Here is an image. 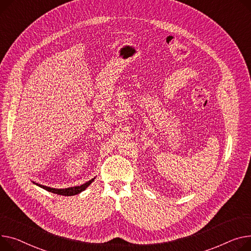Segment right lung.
I'll use <instances>...</instances> for the list:
<instances>
[{
  "instance_id": "1",
  "label": "right lung",
  "mask_w": 251,
  "mask_h": 251,
  "mask_svg": "<svg viewBox=\"0 0 251 251\" xmlns=\"http://www.w3.org/2000/svg\"><path fill=\"white\" fill-rule=\"evenodd\" d=\"M94 179H95V177L92 178L91 180L85 182V183H83V185H81L79 187H73V188H68V189H53V188H49V187H45V186L39 185V183H36V185L39 186L40 188L48 191V192L53 193V194H57V195H61V196H74V195L79 194L82 191H85L91 185V183L94 181Z\"/></svg>"
}]
</instances>
